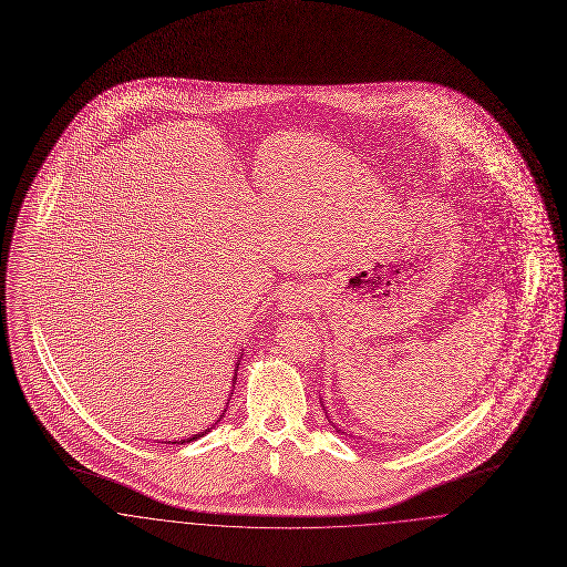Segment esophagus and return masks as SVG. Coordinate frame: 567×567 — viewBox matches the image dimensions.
I'll list each match as a JSON object with an SVG mask.
<instances>
[{
	"label": "esophagus",
	"instance_id": "esophagus-1",
	"mask_svg": "<svg viewBox=\"0 0 567 567\" xmlns=\"http://www.w3.org/2000/svg\"><path fill=\"white\" fill-rule=\"evenodd\" d=\"M285 306H287V310H289V312H296L297 308H301V306H303V297H299V296L287 297V301H285Z\"/></svg>",
	"mask_w": 567,
	"mask_h": 567
}]
</instances>
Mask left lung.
<instances>
[{"mask_svg":"<svg viewBox=\"0 0 567 567\" xmlns=\"http://www.w3.org/2000/svg\"><path fill=\"white\" fill-rule=\"evenodd\" d=\"M331 425H333V423H331ZM333 430H336V432H338V433H342V435H344V433H347V432H342V430H338V427H336V425H333Z\"/></svg>","mask_w":567,"mask_h":567,"instance_id":"1","label":"left lung"}]
</instances>
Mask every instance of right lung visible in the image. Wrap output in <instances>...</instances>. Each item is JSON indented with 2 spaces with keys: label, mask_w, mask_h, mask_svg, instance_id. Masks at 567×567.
Returning <instances> with one entry per match:
<instances>
[{
  "label": "right lung",
  "mask_w": 567,
  "mask_h": 567,
  "mask_svg": "<svg viewBox=\"0 0 567 567\" xmlns=\"http://www.w3.org/2000/svg\"><path fill=\"white\" fill-rule=\"evenodd\" d=\"M236 365H240V363H236ZM236 372H238V370H236ZM236 380H238V374H234V384H236ZM231 395H234V393H231ZM229 400H231V398H229ZM223 414H225V410H223ZM223 414H220V419H223ZM216 423H218V421H216ZM215 425H213V427H215ZM213 427H210V430H213ZM210 430H206V432H210ZM206 432L195 433V435H190V437H187V440H181V442H172V444H185V442H193V440H197V437L206 435Z\"/></svg>",
  "instance_id": "right-lung-1"
}]
</instances>
